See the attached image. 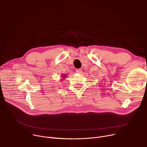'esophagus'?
Listing matches in <instances>:
<instances>
[{
    "label": "esophagus",
    "mask_w": 147,
    "mask_h": 147,
    "mask_svg": "<svg viewBox=\"0 0 147 147\" xmlns=\"http://www.w3.org/2000/svg\"><path fill=\"white\" fill-rule=\"evenodd\" d=\"M76 72L77 73H82V70H81V69H77L76 70Z\"/></svg>",
    "instance_id": "esophagus-1"
}]
</instances>
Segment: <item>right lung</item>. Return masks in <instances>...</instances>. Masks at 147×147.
Wrapping results in <instances>:
<instances>
[{
    "label": "right lung",
    "instance_id": "right-lung-1",
    "mask_svg": "<svg viewBox=\"0 0 147 147\" xmlns=\"http://www.w3.org/2000/svg\"><path fill=\"white\" fill-rule=\"evenodd\" d=\"M62 76H63V78H65V77H66V76H65V75H63Z\"/></svg>",
    "mask_w": 147,
    "mask_h": 147
}]
</instances>
